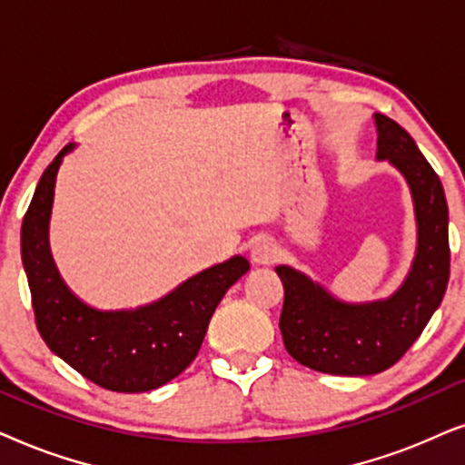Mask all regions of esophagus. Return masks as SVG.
<instances>
[{"label":"esophagus","mask_w":465,"mask_h":465,"mask_svg":"<svg viewBox=\"0 0 465 465\" xmlns=\"http://www.w3.org/2000/svg\"><path fill=\"white\" fill-rule=\"evenodd\" d=\"M276 257H278V246L268 238L257 240V242L251 246V262L255 265H270L276 262Z\"/></svg>","instance_id":"1"}]
</instances>
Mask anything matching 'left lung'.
I'll list each match as a JSON object with an SVG mask.
<instances>
[{
    "mask_svg": "<svg viewBox=\"0 0 465 465\" xmlns=\"http://www.w3.org/2000/svg\"><path fill=\"white\" fill-rule=\"evenodd\" d=\"M376 159L411 189L417 249L411 270L389 297L344 302L304 272L278 265L284 287L281 333L302 366L336 376H370L391 368L425 330L449 282V206L440 178L417 142L385 114H374Z\"/></svg>",
    "mask_w": 465,
    "mask_h": 465,
    "instance_id": "obj_1",
    "label": "left lung"
}]
</instances>
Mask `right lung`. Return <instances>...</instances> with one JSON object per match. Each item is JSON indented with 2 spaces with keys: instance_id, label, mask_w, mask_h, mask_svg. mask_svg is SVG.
<instances>
[{
  "instance_id": "right-lung-1",
  "label": "right lung",
  "mask_w": 465,
  "mask_h": 465,
  "mask_svg": "<svg viewBox=\"0 0 465 465\" xmlns=\"http://www.w3.org/2000/svg\"><path fill=\"white\" fill-rule=\"evenodd\" d=\"M74 148L67 144L45 170L21 227L35 323L48 349L95 385L119 393L153 391L197 357L223 295L251 265L242 255H233L151 304L129 311L89 306L61 278L48 240L57 172Z\"/></svg>"
}]
</instances>
